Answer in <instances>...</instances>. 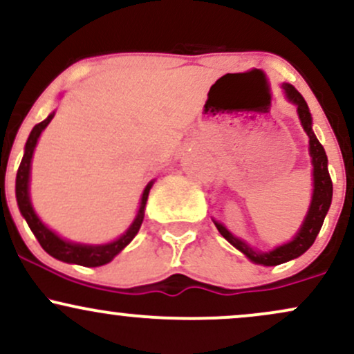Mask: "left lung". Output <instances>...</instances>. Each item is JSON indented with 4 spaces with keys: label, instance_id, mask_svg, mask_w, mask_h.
Returning <instances> with one entry per match:
<instances>
[{
    "label": "left lung",
    "instance_id": "obj_1",
    "mask_svg": "<svg viewBox=\"0 0 354 354\" xmlns=\"http://www.w3.org/2000/svg\"><path fill=\"white\" fill-rule=\"evenodd\" d=\"M283 89L284 93H286L288 100L298 106V115L299 120H301L303 129L306 131L308 138H310V154L313 163V183H315V189H313L310 211H308L306 218H304L301 230L298 231V234H296L293 241L274 248L273 251H268V253H259V251H254L253 248L248 246L246 243H243L241 239L234 238L221 223L214 221L218 231L221 233V236L225 238L226 241H230L236 250L245 253L253 263L265 266L281 265V263L298 258V256H301L304 251L310 250V246L315 243L316 236H318L321 226H323L324 216H326L328 209H330L333 198V181L330 171H328V158L326 153H324V148L321 146L318 138L315 136V133H313L311 129V115L310 109H308L306 101H304L303 96L299 95L295 89V86H291V84L284 83Z\"/></svg>",
    "mask_w": 354,
    "mask_h": 354
}]
</instances>
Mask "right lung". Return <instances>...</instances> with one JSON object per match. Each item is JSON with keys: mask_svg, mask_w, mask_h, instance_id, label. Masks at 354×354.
Listing matches in <instances>:
<instances>
[{"mask_svg": "<svg viewBox=\"0 0 354 354\" xmlns=\"http://www.w3.org/2000/svg\"><path fill=\"white\" fill-rule=\"evenodd\" d=\"M55 113H51L46 120L41 121L31 129L30 138H28L26 146H24V154L21 165L18 168V174H16V200H18V206L21 214L26 219L28 226H30L36 239L39 241V245L48 254H51L53 258L59 259V261L64 263H75V265L81 266H101L106 265V263L111 261L115 256L120 253L121 250L126 245L131 243V239L136 236L138 231L141 228V223H143L145 218V206L146 201H148L149 189H151L153 181L146 186L143 191V196H141V205L140 211H138V216L133 225L129 226V230L126 231L123 236H120L116 241L108 243V245H100V246H89V245H78V243H70L64 241L59 236H56L55 233L50 228L43 225L41 219L36 216L33 206H31L30 201V189H28V185H30V168H31V158H33V151L36 141H38L39 135L44 128H46L48 123L53 120Z\"/></svg>", "mask_w": 354, "mask_h": 354, "instance_id": "1", "label": "right lung"}]
</instances>
